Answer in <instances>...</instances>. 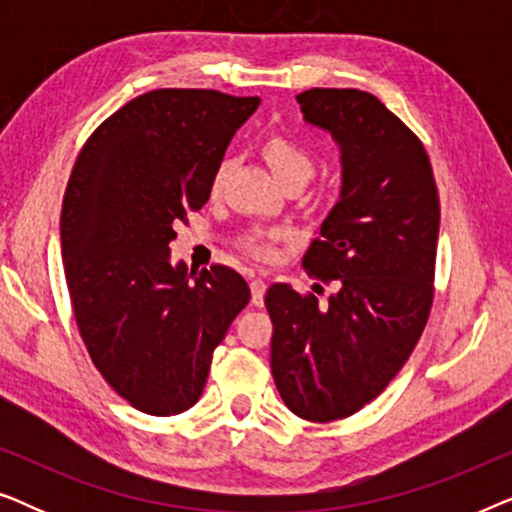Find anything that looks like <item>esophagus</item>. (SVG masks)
I'll return each instance as SVG.
<instances>
[{"mask_svg": "<svg viewBox=\"0 0 512 512\" xmlns=\"http://www.w3.org/2000/svg\"><path fill=\"white\" fill-rule=\"evenodd\" d=\"M251 303H254L256 307L263 305V296H265V282L261 277H251Z\"/></svg>", "mask_w": 512, "mask_h": 512, "instance_id": "obj_1", "label": "esophagus"}]
</instances>
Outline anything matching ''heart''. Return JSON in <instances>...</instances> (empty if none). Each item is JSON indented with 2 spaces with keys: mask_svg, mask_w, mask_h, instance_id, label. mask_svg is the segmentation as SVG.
<instances>
[{
  "mask_svg": "<svg viewBox=\"0 0 512 512\" xmlns=\"http://www.w3.org/2000/svg\"><path fill=\"white\" fill-rule=\"evenodd\" d=\"M261 156L286 188L305 186L312 179L314 170H317L314 153L303 142H298L296 137L282 135V132H275V135L263 139ZM226 174L228 160H221L212 177V193L221 191ZM282 237L284 230H249V233L242 235L240 247L256 258H270L272 251H275V242L282 240Z\"/></svg>",
  "mask_w": 512,
  "mask_h": 512,
  "instance_id": "b5f03b06",
  "label": "heart"
}]
</instances>
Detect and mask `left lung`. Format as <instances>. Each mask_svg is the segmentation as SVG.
<instances>
[{
  "instance_id": "1",
  "label": "left lung",
  "mask_w": 512,
  "mask_h": 512,
  "mask_svg": "<svg viewBox=\"0 0 512 512\" xmlns=\"http://www.w3.org/2000/svg\"><path fill=\"white\" fill-rule=\"evenodd\" d=\"M296 100L342 149L340 200L303 256L307 275L338 293L321 305L289 284L270 286V368L286 408L333 422L375 401L422 338L440 200L422 139L375 95L312 88Z\"/></svg>"
}]
</instances>
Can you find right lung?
<instances>
[{"label": "right lung", "mask_w": 512, "mask_h": 512, "mask_svg": "<svg viewBox=\"0 0 512 512\" xmlns=\"http://www.w3.org/2000/svg\"><path fill=\"white\" fill-rule=\"evenodd\" d=\"M261 97L160 88L86 139L62 198L69 300L95 368L153 417L198 403L212 354L247 307L240 272L170 265L174 226L205 205L216 165Z\"/></svg>", "instance_id": "obj_1"}]
</instances>
